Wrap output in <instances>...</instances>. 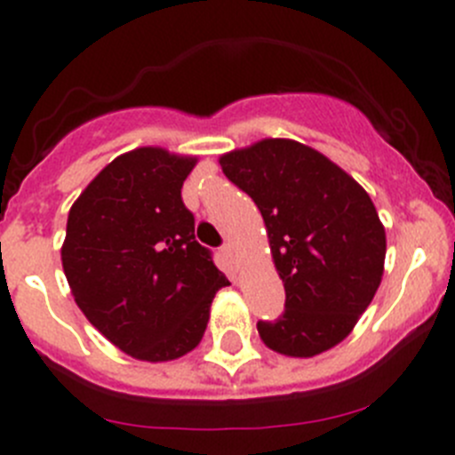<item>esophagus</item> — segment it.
I'll return each instance as SVG.
<instances>
[{"label": "esophagus", "mask_w": 455, "mask_h": 455, "mask_svg": "<svg viewBox=\"0 0 455 455\" xmlns=\"http://www.w3.org/2000/svg\"><path fill=\"white\" fill-rule=\"evenodd\" d=\"M222 255L233 262V259H235V249H233V244H224L222 246Z\"/></svg>", "instance_id": "esophagus-1"}]
</instances>
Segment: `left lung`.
I'll return each mask as SVG.
<instances>
[{"label":"left lung","mask_w":455,"mask_h":455,"mask_svg":"<svg viewBox=\"0 0 455 455\" xmlns=\"http://www.w3.org/2000/svg\"><path fill=\"white\" fill-rule=\"evenodd\" d=\"M220 166L262 213L284 282V313L258 322L264 345L313 358L342 342L385 271V227L369 193L295 140H262L222 156Z\"/></svg>","instance_id":"obj_1"}]
</instances>
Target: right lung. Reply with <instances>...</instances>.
<instances>
[{"label":"right lung","instance_id":"1","mask_svg":"<svg viewBox=\"0 0 455 455\" xmlns=\"http://www.w3.org/2000/svg\"><path fill=\"white\" fill-rule=\"evenodd\" d=\"M196 164L157 147L124 153L84 188L66 222L61 267L75 302L117 349L147 363L196 349L228 284L182 202Z\"/></svg>","mask_w":455,"mask_h":455}]
</instances>
